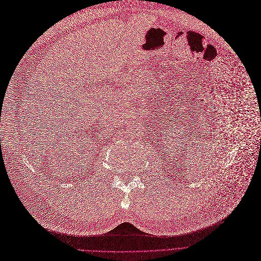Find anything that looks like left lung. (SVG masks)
<instances>
[{"label": "left lung", "instance_id": "obj_1", "mask_svg": "<svg viewBox=\"0 0 261 261\" xmlns=\"http://www.w3.org/2000/svg\"><path fill=\"white\" fill-rule=\"evenodd\" d=\"M178 129H179V128H178ZM173 132H174V131H173ZM178 132H181V131H178ZM177 134H179V133H177ZM167 137H169L168 141H171V143H173V145H175V143H178V142H177L178 139H176V132H175V133H172V134L169 133V134L167 135ZM171 145H172V144H171ZM168 149H169V148H168ZM176 149H177V148H176Z\"/></svg>", "mask_w": 261, "mask_h": 261}]
</instances>
